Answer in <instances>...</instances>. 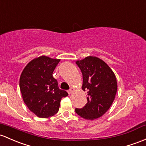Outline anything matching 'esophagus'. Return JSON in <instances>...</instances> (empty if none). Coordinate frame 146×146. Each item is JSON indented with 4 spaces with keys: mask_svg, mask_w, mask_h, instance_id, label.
I'll return each mask as SVG.
<instances>
[{
    "mask_svg": "<svg viewBox=\"0 0 146 146\" xmlns=\"http://www.w3.org/2000/svg\"><path fill=\"white\" fill-rule=\"evenodd\" d=\"M73 91H74V88H73V87H71V88H70V89H69V90L68 91V94H69V95H70V94H71L73 92Z\"/></svg>",
    "mask_w": 146,
    "mask_h": 146,
    "instance_id": "esophagus-1",
    "label": "esophagus"
}]
</instances>
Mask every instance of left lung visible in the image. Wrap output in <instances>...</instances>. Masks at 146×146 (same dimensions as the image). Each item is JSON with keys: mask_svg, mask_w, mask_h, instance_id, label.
Wrapping results in <instances>:
<instances>
[{"mask_svg": "<svg viewBox=\"0 0 146 146\" xmlns=\"http://www.w3.org/2000/svg\"><path fill=\"white\" fill-rule=\"evenodd\" d=\"M82 73V89L87 92V103L76 112L82 118L94 120L110 109L117 92L114 73L104 61L89 56L76 62Z\"/></svg>", "mask_w": 146, "mask_h": 146, "instance_id": "obj_1", "label": "left lung"}]
</instances>
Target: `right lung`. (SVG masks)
<instances>
[{"label":"right lung","instance_id":"obj_1","mask_svg":"<svg viewBox=\"0 0 146 146\" xmlns=\"http://www.w3.org/2000/svg\"><path fill=\"white\" fill-rule=\"evenodd\" d=\"M60 60L41 56L30 61L20 77L19 86L29 110L40 118H48L59 111L62 98L68 93L59 89L52 73Z\"/></svg>","mask_w":146,"mask_h":146}]
</instances>
